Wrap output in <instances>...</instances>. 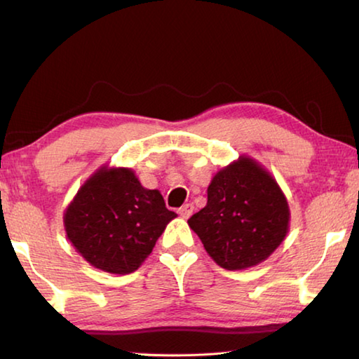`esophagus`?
<instances>
[{
    "label": "esophagus",
    "instance_id": "obj_1",
    "mask_svg": "<svg viewBox=\"0 0 359 359\" xmlns=\"http://www.w3.org/2000/svg\"><path fill=\"white\" fill-rule=\"evenodd\" d=\"M193 204H184L182 208L179 209V215L182 218H190V215L193 214Z\"/></svg>",
    "mask_w": 359,
    "mask_h": 359
}]
</instances>
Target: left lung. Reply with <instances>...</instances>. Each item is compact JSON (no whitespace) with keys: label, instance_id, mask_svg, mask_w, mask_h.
<instances>
[{"label":"left lung","instance_id":"1","mask_svg":"<svg viewBox=\"0 0 359 359\" xmlns=\"http://www.w3.org/2000/svg\"><path fill=\"white\" fill-rule=\"evenodd\" d=\"M212 259L228 271L257 266L282 244L290 209L276 179L247 156L218 171L208 204L188 220Z\"/></svg>","mask_w":359,"mask_h":359}]
</instances>
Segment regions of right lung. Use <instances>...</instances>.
Returning <instances> with one entry per match:
<instances>
[{
	"mask_svg": "<svg viewBox=\"0 0 359 359\" xmlns=\"http://www.w3.org/2000/svg\"><path fill=\"white\" fill-rule=\"evenodd\" d=\"M177 217L158 190L141 185L130 168L102 166L81 187L65 212L76 250L109 274H131Z\"/></svg>",
	"mask_w": 359,
	"mask_h": 359,
	"instance_id": "right-lung-1",
	"label": "right lung"
}]
</instances>
